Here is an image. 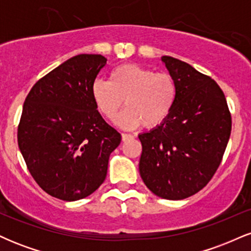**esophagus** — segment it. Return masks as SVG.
Wrapping results in <instances>:
<instances>
[{
    "label": "esophagus",
    "mask_w": 251,
    "mask_h": 251,
    "mask_svg": "<svg viewBox=\"0 0 251 251\" xmlns=\"http://www.w3.org/2000/svg\"><path fill=\"white\" fill-rule=\"evenodd\" d=\"M133 138H134L133 134H129V133H123V134H122L123 142H127V140L133 139Z\"/></svg>",
    "instance_id": "esophagus-1"
}]
</instances>
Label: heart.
Returning <instances> with one entry per match:
<instances>
[{
	"label": "heart",
	"mask_w": 251,
	"mask_h": 251,
	"mask_svg": "<svg viewBox=\"0 0 251 251\" xmlns=\"http://www.w3.org/2000/svg\"><path fill=\"white\" fill-rule=\"evenodd\" d=\"M177 81L169 73H155L150 68L126 63L114 68L108 82L96 80L92 98L98 111L107 119H114L124 106L127 108L117 119L126 128H153L168 119L177 101Z\"/></svg>",
	"instance_id": "obj_1"
}]
</instances>
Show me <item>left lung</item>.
Wrapping results in <instances>:
<instances>
[{
  "instance_id": "left-lung-1",
  "label": "left lung",
  "mask_w": 251,
  "mask_h": 251,
  "mask_svg": "<svg viewBox=\"0 0 251 251\" xmlns=\"http://www.w3.org/2000/svg\"><path fill=\"white\" fill-rule=\"evenodd\" d=\"M162 60L177 81V101L162 125L139 134V172L155 196L178 201L214 177L231 133V114L215 80L172 56Z\"/></svg>"
}]
</instances>
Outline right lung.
Returning a JSON list of instances; mask_svg holds the SVG:
<instances>
[{
    "label": "right lung",
    "mask_w": 251,
    "mask_h": 251,
    "mask_svg": "<svg viewBox=\"0 0 251 251\" xmlns=\"http://www.w3.org/2000/svg\"><path fill=\"white\" fill-rule=\"evenodd\" d=\"M100 54H79L46 74L28 93L17 143L43 191L73 201L93 194L107 175L122 135L102 119L92 85L106 65Z\"/></svg>",
    "instance_id": "right-lung-1"
}]
</instances>
